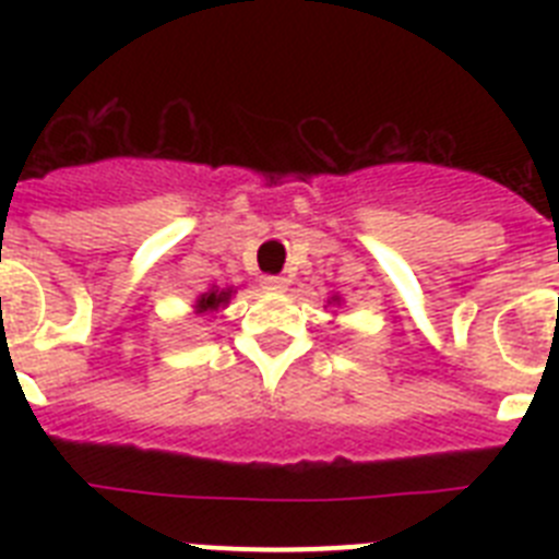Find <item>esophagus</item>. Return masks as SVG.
I'll return each mask as SVG.
<instances>
[{
	"instance_id": "esophagus-1",
	"label": "esophagus",
	"mask_w": 559,
	"mask_h": 559,
	"mask_svg": "<svg viewBox=\"0 0 559 559\" xmlns=\"http://www.w3.org/2000/svg\"><path fill=\"white\" fill-rule=\"evenodd\" d=\"M260 285H263V290H271V294H283V290L288 288V280H285V276L269 274L260 280Z\"/></svg>"
}]
</instances>
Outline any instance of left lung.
<instances>
[{"instance_id":"obj_1","label":"left lung","mask_w":559,"mask_h":559,"mask_svg":"<svg viewBox=\"0 0 559 559\" xmlns=\"http://www.w3.org/2000/svg\"><path fill=\"white\" fill-rule=\"evenodd\" d=\"M330 305H341V296H333V299H330Z\"/></svg>"}]
</instances>
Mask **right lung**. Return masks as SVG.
<instances>
[{
    "label": "right lung",
    "instance_id": "add662e5",
    "mask_svg": "<svg viewBox=\"0 0 559 559\" xmlns=\"http://www.w3.org/2000/svg\"><path fill=\"white\" fill-rule=\"evenodd\" d=\"M235 294V288H210L195 299V313H215V310L226 308Z\"/></svg>",
    "mask_w": 559,
    "mask_h": 559
}]
</instances>
